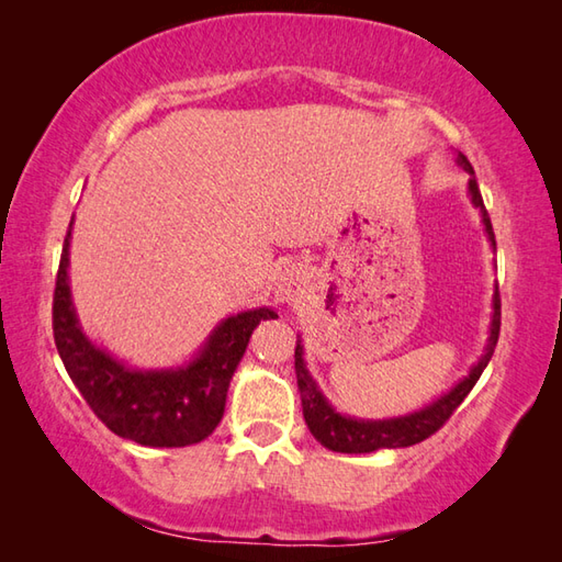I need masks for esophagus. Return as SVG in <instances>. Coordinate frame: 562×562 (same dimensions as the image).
I'll list each match as a JSON object with an SVG mask.
<instances>
[{
	"label": "esophagus",
	"mask_w": 562,
	"mask_h": 562,
	"mask_svg": "<svg viewBox=\"0 0 562 562\" xmlns=\"http://www.w3.org/2000/svg\"><path fill=\"white\" fill-rule=\"evenodd\" d=\"M296 292H300V290H296V282L290 280V278L280 280L278 288H274V296H278V300H280L282 304L294 302V300H296Z\"/></svg>",
	"instance_id": "esophagus-1"
}]
</instances>
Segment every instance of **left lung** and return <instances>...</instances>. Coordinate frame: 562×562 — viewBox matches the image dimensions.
<instances>
[{"label":"left lung","mask_w":562,"mask_h":562,"mask_svg":"<svg viewBox=\"0 0 562 562\" xmlns=\"http://www.w3.org/2000/svg\"><path fill=\"white\" fill-rule=\"evenodd\" d=\"M457 164L465 173H469V200L471 205L479 210L487 241H491L495 250L493 224L485 212L479 181H475L473 176V166L461 151H457ZM497 336H499V294L495 284L487 340H485L483 355L479 357V362L471 367V372L463 379H459L449 391L441 393V396L423 405V408L405 415H396V417H381V420H364V417L340 413L336 405L326 398V393L318 389L312 372H308L306 360H304V342H302V336H296L294 372H296V386H300V393H302V411H304L308 432H312L316 441H321L326 449L340 451V453H372L379 449H401V447L417 445V441L435 435L437 429L449 420L451 413L459 408L461 401L469 396L471 389L475 386V381L481 379L483 369L487 367V362H491L497 345Z\"/></svg>","instance_id":"obj_1"}]
</instances>
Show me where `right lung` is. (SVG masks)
<instances>
[{
	"mask_svg": "<svg viewBox=\"0 0 562 562\" xmlns=\"http://www.w3.org/2000/svg\"><path fill=\"white\" fill-rule=\"evenodd\" d=\"M71 226L59 258L53 333L69 379L103 425L142 447H190L220 425L226 391L260 321L278 318L270 306L246 308L222 318L190 360L173 367L139 369L117 360L87 336L69 288Z\"/></svg>",
	"mask_w": 562,
	"mask_h": 562,
	"instance_id": "add662e5",
	"label": "right lung"
}]
</instances>
